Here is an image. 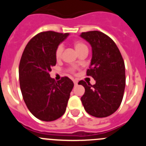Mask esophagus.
<instances>
[{
    "label": "esophagus",
    "instance_id": "1",
    "mask_svg": "<svg viewBox=\"0 0 146 146\" xmlns=\"http://www.w3.org/2000/svg\"><path fill=\"white\" fill-rule=\"evenodd\" d=\"M73 82H74V86H77V82H78V81H77V80H73Z\"/></svg>",
    "mask_w": 146,
    "mask_h": 146
}]
</instances>
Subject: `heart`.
I'll use <instances>...</instances> for the list:
<instances>
[{
  "instance_id": "heart-1",
  "label": "heart",
  "mask_w": 146,
  "mask_h": 146,
  "mask_svg": "<svg viewBox=\"0 0 146 146\" xmlns=\"http://www.w3.org/2000/svg\"><path fill=\"white\" fill-rule=\"evenodd\" d=\"M73 44H74V49H75L76 51H77L78 54L83 52V51H88V47L83 43V42H80V41H76V42H74V43H73ZM63 50H64L63 45H58L57 47V48H56V50H55V58L57 59V60H59V59L61 58ZM73 71H74V69H72V72H73Z\"/></svg>"
}]
</instances>
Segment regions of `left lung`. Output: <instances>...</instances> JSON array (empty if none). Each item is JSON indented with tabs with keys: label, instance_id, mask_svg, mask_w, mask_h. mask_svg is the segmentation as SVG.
Masks as SVG:
<instances>
[{
	"label": "left lung",
	"instance_id": "8db88e82",
	"mask_svg": "<svg viewBox=\"0 0 146 146\" xmlns=\"http://www.w3.org/2000/svg\"><path fill=\"white\" fill-rule=\"evenodd\" d=\"M80 36L91 44L92 58L86 74L96 83L91 86L80 80L85 88L81 97L86 111L96 118L108 117L121 105L126 85L123 59L112 38L98 31L83 32Z\"/></svg>",
	"mask_w": 146,
	"mask_h": 146
}]
</instances>
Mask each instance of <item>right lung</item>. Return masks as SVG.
<instances>
[{
	"mask_svg": "<svg viewBox=\"0 0 146 146\" xmlns=\"http://www.w3.org/2000/svg\"><path fill=\"white\" fill-rule=\"evenodd\" d=\"M69 35L41 32L27 44L20 59L22 95L30 112L41 121H55L64 114L74 87L69 77L56 82L50 75L51 68L56 64L55 50Z\"/></svg>",
	"mask_w": 146,
	"mask_h": 146,
	"instance_id": "obj_1",
	"label": "right lung"
}]
</instances>
